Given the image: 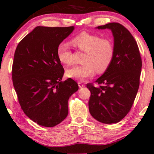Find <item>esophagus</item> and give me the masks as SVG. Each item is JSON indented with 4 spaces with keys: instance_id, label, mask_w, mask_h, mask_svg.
Instances as JSON below:
<instances>
[{
    "instance_id": "34e87169",
    "label": "esophagus",
    "mask_w": 154,
    "mask_h": 154,
    "mask_svg": "<svg viewBox=\"0 0 154 154\" xmlns=\"http://www.w3.org/2000/svg\"><path fill=\"white\" fill-rule=\"evenodd\" d=\"M78 84H79V86L80 88H84V87H85V85L82 83V82H78Z\"/></svg>"
}]
</instances>
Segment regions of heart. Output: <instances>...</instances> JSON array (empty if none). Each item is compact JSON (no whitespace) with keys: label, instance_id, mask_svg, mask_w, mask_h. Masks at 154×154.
<instances>
[{"label":"heart","instance_id":"b5f03b06","mask_svg":"<svg viewBox=\"0 0 154 154\" xmlns=\"http://www.w3.org/2000/svg\"><path fill=\"white\" fill-rule=\"evenodd\" d=\"M72 44L80 51L85 52L82 65H75L66 70V75L72 79L83 81L94 72H106L112 63L115 55V46L110 39L101 38L99 35L82 32L73 37ZM57 56L64 64H71L73 53L66 43H60L57 48Z\"/></svg>","mask_w":154,"mask_h":154}]
</instances>
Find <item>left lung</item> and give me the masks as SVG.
Segmentation results:
<instances>
[{"label": "left lung", "mask_w": 154, "mask_h": 154, "mask_svg": "<svg viewBox=\"0 0 154 154\" xmlns=\"http://www.w3.org/2000/svg\"><path fill=\"white\" fill-rule=\"evenodd\" d=\"M97 28L112 31L115 55L109 68L95 81L99 86L87 84L91 92L89 110L99 122L115 124L133 106L140 85L142 59L136 41L122 24L109 23Z\"/></svg>", "instance_id": "left-lung-1"}]
</instances>
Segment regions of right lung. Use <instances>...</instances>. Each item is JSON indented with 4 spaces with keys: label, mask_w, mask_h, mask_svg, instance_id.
<instances>
[{
    "label": "right lung",
    "mask_w": 154,
    "mask_h": 154,
    "mask_svg": "<svg viewBox=\"0 0 154 154\" xmlns=\"http://www.w3.org/2000/svg\"><path fill=\"white\" fill-rule=\"evenodd\" d=\"M74 30L37 26L18 44L12 64V81L24 113L39 125L53 127L68 115V100L79 90L64 71L57 48Z\"/></svg>",
    "instance_id": "1"
}]
</instances>
